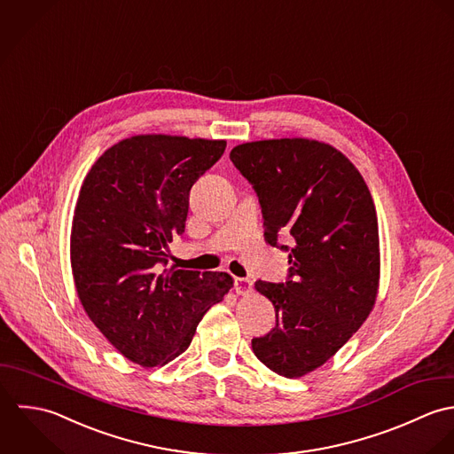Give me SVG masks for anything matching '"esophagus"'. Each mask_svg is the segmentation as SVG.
<instances>
[{
  "mask_svg": "<svg viewBox=\"0 0 454 454\" xmlns=\"http://www.w3.org/2000/svg\"><path fill=\"white\" fill-rule=\"evenodd\" d=\"M235 291L242 296L251 294L253 293V280L251 278H244V277H237L235 278Z\"/></svg>",
  "mask_w": 454,
  "mask_h": 454,
  "instance_id": "1",
  "label": "esophagus"
}]
</instances>
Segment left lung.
Segmentation results:
<instances>
[{"instance_id": "obj_1", "label": "left lung", "mask_w": 454, "mask_h": 454, "mask_svg": "<svg viewBox=\"0 0 454 454\" xmlns=\"http://www.w3.org/2000/svg\"><path fill=\"white\" fill-rule=\"evenodd\" d=\"M230 160L258 192L265 240H289V280H258L275 307V328L253 339L272 372L303 377L328 362L372 312L380 277L379 226L358 168L310 138L240 144Z\"/></svg>"}]
</instances>
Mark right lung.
Masks as SVG:
<instances>
[{
  "label": "right lung",
  "instance_id": "1",
  "mask_svg": "<svg viewBox=\"0 0 454 454\" xmlns=\"http://www.w3.org/2000/svg\"><path fill=\"white\" fill-rule=\"evenodd\" d=\"M226 140L135 135L108 147L82 182L70 235L79 300L94 326L145 368L182 355L233 277L167 269L185 230L189 191Z\"/></svg>",
  "mask_w": 454,
  "mask_h": 454
}]
</instances>
